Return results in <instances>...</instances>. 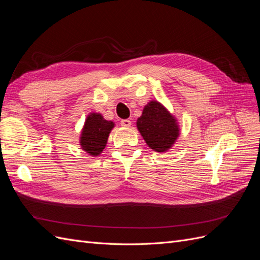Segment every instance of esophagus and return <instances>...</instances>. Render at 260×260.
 Here are the masks:
<instances>
[{
  "label": "esophagus",
  "instance_id": "1",
  "mask_svg": "<svg viewBox=\"0 0 260 260\" xmlns=\"http://www.w3.org/2000/svg\"><path fill=\"white\" fill-rule=\"evenodd\" d=\"M120 123H121L122 127H124V128H129L130 125H131V121L129 119H122L120 121Z\"/></svg>",
  "mask_w": 260,
  "mask_h": 260
}]
</instances>
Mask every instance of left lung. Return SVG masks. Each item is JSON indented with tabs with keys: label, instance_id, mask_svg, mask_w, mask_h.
Returning <instances> with one entry per match:
<instances>
[{
	"label": "left lung",
	"instance_id": "1",
	"mask_svg": "<svg viewBox=\"0 0 260 260\" xmlns=\"http://www.w3.org/2000/svg\"><path fill=\"white\" fill-rule=\"evenodd\" d=\"M137 128L146 144L158 153L171 148L180 133L176 118L157 101H151L144 106L142 116L137 120Z\"/></svg>",
	"mask_w": 260,
	"mask_h": 260
}]
</instances>
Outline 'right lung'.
<instances>
[{"mask_svg":"<svg viewBox=\"0 0 260 260\" xmlns=\"http://www.w3.org/2000/svg\"><path fill=\"white\" fill-rule=\"evenodd\" d=\"M115 123L106 120L101 114L88 115L80 136V145L91 156L100 155L106 146L107 140Z\"/></svg>","mask_w":260,"mask_h":260,"instance_id":"right-lung-1","label":"right lung"}]
</instances>
